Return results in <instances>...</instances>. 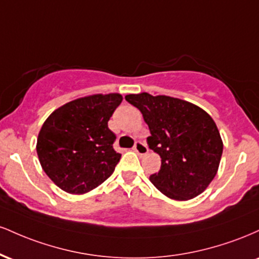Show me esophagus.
<instances>
[{
	"mask_svg": "<svg viewBox=\"0 0 259 259\" xmlns=\"http://www.w3.org/2000/svg\"><path fill=\"white\" fill-rule=\"evenodd\" d=\"M134 151L139 154V156H145V154L148 153V147L146 144L144 142L138 141L135 142V146H134Z\"/></svg>",
	"mask_w": 259,
	"mask_h": 259,
	"instance_id": "obj_1",
	"label": "esophagus"
}]
</instances>
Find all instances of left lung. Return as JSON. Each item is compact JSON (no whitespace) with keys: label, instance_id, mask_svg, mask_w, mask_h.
Returning <instances> with one entry per match:
<instances>
[{"label":"left lung","instance_id":"obj_1","mask_svg":"<svg viewBox=\"0 0 259 259\" xmlns=\"http://www.w3.org/2000/svg\"><path fill=\"white\" fill-rule=\"evenodd\" d=\"M142 113L150 129L147 144L162 158L158 173L150 177L157 189L171 200L198 196L218 171L223 141L214 120L187 101L147 92L126 95Z\"/></svg>","mask_w":259,"mask_h":259}]
</instances>
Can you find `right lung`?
Wrapping results in <instances>:
<instances>
[{"label":"right lung","instance_id":"1","mask_svg":"<svg viewBox=\"0 0 259 259\" xmlns=\"http://www.w3.org/2000/svg\"><path fill=\"white\" fill-rule=\"evenodd\" d=\"M121 101L119 94L91 95L65 103L45 120L36 152L59 189L86 194L111 177L121 154L113 148L108 120Z\"/></svg>","mask_w":259,"mask_h":259}]
</instances>
